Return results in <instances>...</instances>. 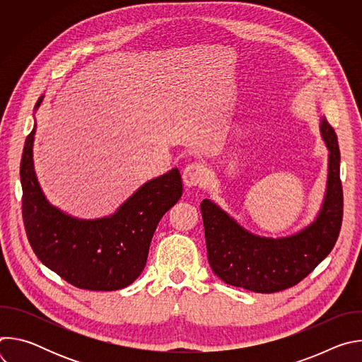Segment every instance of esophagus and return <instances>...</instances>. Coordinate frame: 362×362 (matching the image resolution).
Wrapping results in <instances>:
<instances>
[{
  "label": "esophagus",
  "mask_w": 362,
  "mask_h": 362,
  "mask_svg": "<svg viewBox=\"0 0 362 362\" xmlns=\"http://www.w3.org/2000/svg\"><path fill=\"white\" fill-rule=\"evenodd\" d=\"M208 180V173H206V169L202 163L193 162L187 165L183 170V182L186 186H202Z\"/></svg>",
  "instance_id": "esophagus-1"
}]
</instances>
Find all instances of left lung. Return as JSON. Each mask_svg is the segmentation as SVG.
<instances>
[{"mask_svg":"<svg viewBox=\"0 0 362 362\" xmlns=\"http://www.w3.org/2000/svg\"><path fill=\"white\" fill-rule=\"evenodd\" d=\"M320 130L329 150L325 197L315 221L298 233L276 239L257 236L209 199L200 203L209 265L228 285L261 293L279 292L300 282L332 250L344 208L341 156L335 130L325 117Z\"/></svg>","mask_w":362,"mask_h":362,"instance_id":"1","label":"left lung"}]
</instances>
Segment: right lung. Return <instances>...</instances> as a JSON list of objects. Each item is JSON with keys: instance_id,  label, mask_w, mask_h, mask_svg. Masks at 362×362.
Wrapping results in <instances>:
<instances>
[{"instance_id": "obj_1", "label": "right lung", "mask_w": 362, "mask_h": 362, "mask_svg": "<svg viewBox=\"0 0 362 362\" xmlns=\"http://www.w3.org/2000/svg\"><path fill=\"white\" fill-rule=\"evenodd\" d=\"M38 98L35 110L41 105ZM35 124L23 151V221L38 259L80 289L117 291L144 269L150 242L162 216L182 196L180 172L172 169L139 187L115 215L77 219L51 204L37 180L33 162Z\"/></svg>"}]
</instances>
